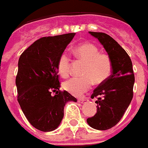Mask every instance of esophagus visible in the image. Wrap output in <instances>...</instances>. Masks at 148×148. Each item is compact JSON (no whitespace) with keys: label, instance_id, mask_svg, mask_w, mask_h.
Instances as JSON below:
<instances>
[{"label":"esophagus","instance_id":"obj_1","mask_svg":"<svg viewBox=\"0 0 148 148\" xmlns=\"http://www.w3.org/2000/svg\"><path fill=\"white\" fill-rule=\"evenodd\" d=\"M86 101H87V99H78V102L81 103L86 102Z\"/></svg>","mask_w":148,"mask_h":148}]
</instances>
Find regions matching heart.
I'll use <instances>...</instances> for the list:
<instances>
[{"instance_id": "1", "label": "heart", "mask_w": 148, "mask_h": 148, "mask_svg": "<svg viewBox=\"0 0 148 148\" xmlns=\"http://www.w3.org/2000/svg\"><path fill=\"white\" fill-rule=\"evenodd\" d=\"M76 59L84 63L81 75L83 77H72L64 83V88L73 96H81L92 88L94 83L101 84L109 78L112 70V63L107 54L99 53V49L91 43H84L73 49ZM57 70L60 75L68 76L70 71V57L62 53L58 60Z\"/></svg>"}]
</instances>
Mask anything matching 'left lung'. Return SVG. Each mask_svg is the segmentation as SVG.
I'll return each mask as SVG.
<instances>
[{
  "mask_svg": "<svg viewBox=\"0 0 148 148\" xmlns=\"http://www.w3.org/2000/svg\"><path fill=\"white\" fill-rule=\"evenodd\" d=\"M89 34L99 40L112 63V75L91 96L97 97V112L87 119L91 127L103 131L117 124L131 103L135 76L129 56L112 37L103 32H89Z\"/></svg>",
  "mask_w": 148,
  "mask_h": 148,
  "instance_id": "left-lung-1",
  "label": "left lung"
}]
</instances>
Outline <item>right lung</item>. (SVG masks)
<instances>
[{
  "label": "right lung",
  "instance_id": "right-lung-1",
  "mask_svg": "<svg viewBox=\"0 0 148 148\" xmlns=\"http://www.w3.org/2000/svg\"><path fill=\"white\" fill-rule=\"evenodd\" d=\"M75 34L39 39L19 58L16 77L17 100L29 122L41 132L56 129L64 117L66 103L77 101L67 91H60L57 74L59 57Z\"/></svg>",
  "mask_w": 148,
  "mask_h": 148
}]
</instances>
